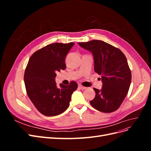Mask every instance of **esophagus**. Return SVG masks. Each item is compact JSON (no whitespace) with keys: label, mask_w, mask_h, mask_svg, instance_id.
I'll list each match as a JSON object with an SVG mask.
<instances>
[{"label":"esophagus","mask_w":151,"mask_h":151,"mask_svg":"<svg viewBox=\"0 0 151 151\" xmlns=\"http://www.w3.org/2000/svg\"><path fill=\"white\" fill-rule=\"evenodd\" d=\"M79 88H80V89H86V87H84V86H83L82 85H79Z\"/></svg>","instance_id":"1"}]
</instances>
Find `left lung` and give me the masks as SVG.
I'll return each mask as SVG.
<instances>
[{
    "mask_svg": "<svg viewBox=\"0 0 151 151\" xmlns=\"http://www.w3.org/2000/svg\"><path fill=\"white\" fill-rule=\"evenodd\" d=\"M78 44L93 54L94 72L101 76L103 83L101 90L94 88L96 96L90 104L101 112L116 111L125 98L131 83V71L125 55L101 40Z\"/></svg>",
    "mask_w": 151,
    "mask_h": 151,
    "instance_id": "left-lung-1",
    "label": "left lung"
}]
</instances>
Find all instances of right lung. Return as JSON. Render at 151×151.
<instances>
[{
	"label": "right lung",
	"instance_id": "obj_1",
	"mask_svg": "<svg viewBox=\"0 0 151 151\" xmlns=\"http://www.w3.org/2000/svg\"><path fill=\"white\" fill-rule=\"evenodd\" d=\"M74 43H55L35 52L26 66L24 81L27 94L36 109L43 115L53 116L64 112L69 106L71 96L77 84H60L55 82L56 72L65 70V57Z\"/></svg>",
	"mask_w": 151,
	"mask_h": 151
}]
</instances>
